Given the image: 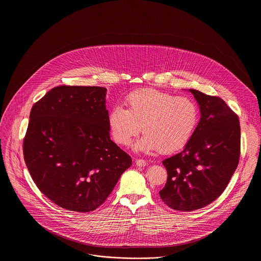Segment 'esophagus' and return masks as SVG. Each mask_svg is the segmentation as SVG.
Segmentation results:
<instances>
[{
  "instance_id": "1",
  "label": "esophagus",
  "mask_w": 261,
  "mask_h": 261,
  "mask_svg": "<svg viewBox=\"0 0 261 261\" xmlns=\"http://www.w3.org/2000/svg\"><path fill=\"white\" fill-rule=\"evenodd\" d=\"M135 163H136L137 166H140V167H142V166H146L147 164H148V162H146V161H144V160H136L135 161Z\"/></svg>"
}]
</instances>
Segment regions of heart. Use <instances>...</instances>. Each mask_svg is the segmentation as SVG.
Segmentation results:
<instances>
[{
	"instance_id": "b5f03b06",
	"label": "heart",
	"mask_w": 261,
	"mask_h": 261,
	"mask_svg": "<svg viewBox=\"0 0 261 261\" xmlns=\"http://www.w3.org/2000/svg\"><path fill=\"white\" fill-rule=\"evenodd\" d=\"M125 105L127 109L116 106L109 112L110 131L116 143L129 146L142 128L145 135L135 147L145 152L159 149L171 153L183 149L199 120L198 107L192 99L152 88L130 93Z\"/></svg>"
}]
</instances>
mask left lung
Returning <instances> with one entry per match:
<instances>
[{"instance_id":"left-lung-1","label":"left lung","mask_w":261,"mask_h":261,"mask_svg":"<svg viewBox=\"0 0 261 261\" xmlns=\"http://www.w3.org/2000/svg\"><path fill=\"white\" fill-rule=\"evenodd\" d=\"M189 91L199 106V124L184 149L162 162L167 180L160 196L175 211H196L217 199L240 159L241 128L236 113L219 97Z\"/></svg>"}]
</instances>
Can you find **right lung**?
Here are the masks:
<instances>
[{
    "mask_svg": "<svg viewBox=\"0 0 261 261\" xmlns=\"http://www.w3.org/2000/svg\"><path fill=\"white\" fill-rule=\"evenodd\" d=\"M106 94L98 86H58L30 112L26 166L38 189L67 211H95L132 164L111 140Z\"/></svg>",
    "mask_w": 261,
    "mask_h": 261,
    "instance_id": "add662e5",
    "label": "right lung"
}]
</instances>
